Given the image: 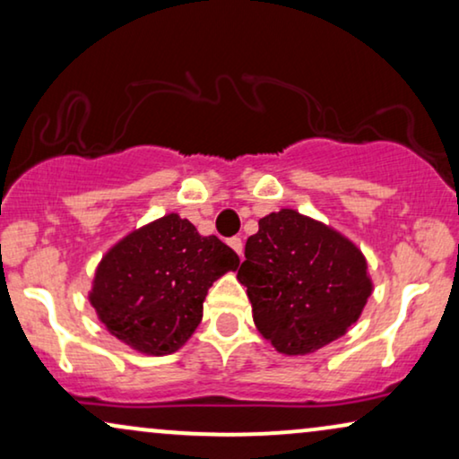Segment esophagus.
Here are the masks:
<instances>
[{"label":"esophagus","mask_w":459,"mask_h":459,"mask_svg":"<svg viewBox=\"0 0 459 459\" xmlns=\"http://www.w3.org/2000/svg\"><path fill=\"white\" fill-rule=\"evenodd\" d=\"M230 247L231 248H234L236 250V255L238 256H242V253H244V244H242V240H240V238H230Z\"/></svg>","instance_id":"34e87169"}]
</instances>
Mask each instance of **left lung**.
Listing matches in <instances>:
<instances>
[{
  "label": "left lung",
  "instance_id": "8db88e82",
  "mask_svg": "<svg viewBox=\"0 0 459 459\" xmlns=\"http://www.w3.org/2000/svg\"><path fill=\"white\" fill-rule=\"evenodd\" d=\"M244 255L238 281L247 286L256 330L288 357L347 334L374 290L357 244L294 209L259 219Z\"/></svg>",
  "mask_w": 459,
  "mask_h": 459
}]
</instances>
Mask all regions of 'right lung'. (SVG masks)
I'll return each mask as SVG.
<instances>
[{"mask_svg":"<svg viewBox=\"0 0 459 459\" xmlns=\"http://www.w3.org/2000/svg\"><path fill=\"white\" fill-rule=\"evenodd\" d=\"M240 259L217 236H200L178 212L129 231L98 263L90 303L118 341L143 355H171L203 319L212 281Z\"/></svg>","mask_w":459,"mask_h":459,"instance_id":"1","label":"right lung"}]
</instances>
